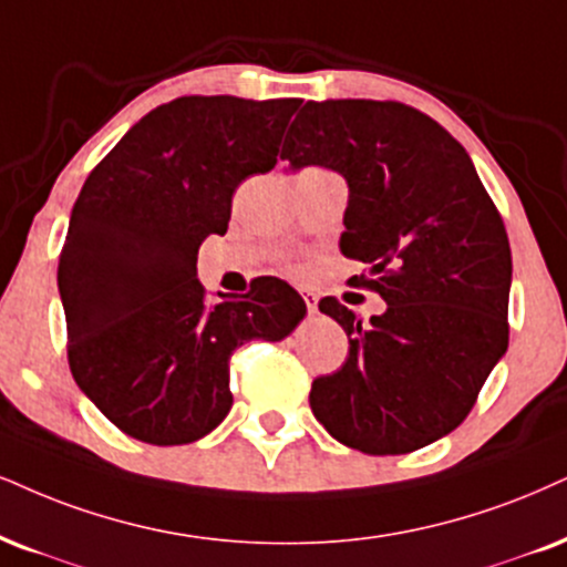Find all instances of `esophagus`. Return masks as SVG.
I'll list each match as a JSON object with an SVG mask.
<instances>
[{"instance_id": "34e87169", "label": "esophagus", "mask_w": 567, "mask_h": 567, "mask_svg": "<svg viewBox=\"0 0 567 567\" xmlns=\"http://www.w3.org/2000/svg\"><path fill=\"white\" fill-rule=\"evenodd\" d=\"M302 299L307 305V312H310V316H316V312H318V295H316V291L302 289Z\"/></svg>"}]
</instances>
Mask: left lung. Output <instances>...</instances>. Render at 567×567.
<instances>
[{
	"instance_id": "1",
	"label": "left lung",
	"mask_w": 567,
	"mask_h": 567,
	"mask_svg": "<svg viewBox=\"0 0 567 567\" xmlns=\"http://www.w3.org/2000/svg\"><path fill=\"white\" fill-rule=\"evenodd\" d=\"M289 171L320 165L349 186L339 247L370 265L386 302L368 323L320 299L349 358L312 381L310 408L337 442L404 454L457 429L507 352L513 257L463 144L400 102H307L286 134Z\"/></svg>"
}]
</instances>
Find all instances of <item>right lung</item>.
<instances>
[{
	"label": "right lung",
	"mask_w": 567,
	"mask_h": 567,
	"mask_svg": "<svg viewBox=\"0 0 567 567\" xmlns=\"http://www.w3.org/2000/svg\"><path fill=\"white\" fill-rule=\"evenodd\" d=\"M299 100L181 96L125 134L83 184L60 255L70 373L138 442L207 436L228 415V360L249 339L281 341L307 316L281 278L207 305L197 251L226 234L244 178L278 163Z\"/></svg>",
	"instance_id": "1"
}]
</instances>
